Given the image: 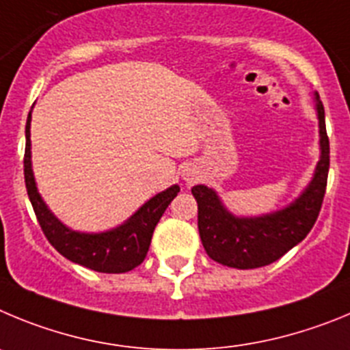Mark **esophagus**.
Instances as JSON below:
<instances>
[{
    "mask_svg": "<svg viewBox=\"0 0 350 350\" xmlns=\"http://www.w3.org/2000/svg\"><path fill=\"white\" fill-rule=\"evenodd\" d=\"M183 176H185V179H187L188 183L193 181V174H190V172H187V174H183Z\"/></svg>",
    "mask_w": 350,
    "mask_h": 350,
    "instance_id": "34e87169",
    "label": "esophagus"
}]
</instances>
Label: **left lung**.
I'll return each mask as SVG.
<instances>
[{
    "label": "left lung",
    "mask_w": 350,
    "mask_h": 350,
    "mask_svg": "<svg viewBox=\"0 0 350 350\" xmlns=\"http://www.w3.org/2000/svg\"><path fill=\"white\" fill-rule=\"evenodd\" d=\"M319 120L321 157L312 181L289 206L253 218L230 213L206 185L191 188L198 206V234L211 260L232 269H258L284 256L312 230L323 204L329 169V139L319 94H314Z\"/></svg>",
    "instance_id": "obj_1"
}]
</instances>
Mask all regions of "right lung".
Segmentation results:
<instances>
[{
  "label": "right lung",
  "instance_id": "1",
  "mask_svg": "<svg viewBox=\"0 0 350 350\" xmlns=\"http://www.w3.org/2000/svg\"><path fill=\"white\" fill-rule=\"evenodd\" d=\"M24 179L38 223L50 244L69 261L105 273H124L143 263L157 223L179 191L178 185L160 191L143 204L127 221L108 232L83 234L68 228L53 216L52 211L43 202L42 195L38 193L31 165V111L26 124Z\"/></svg>",
  "mask_w": 350,
  "mask_h": 350
}]
</instances>
